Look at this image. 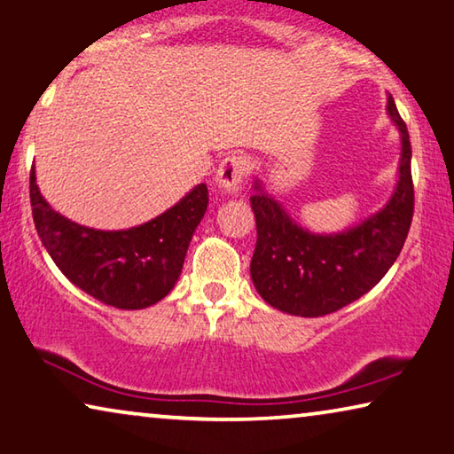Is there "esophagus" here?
Returning a JSON list of instances; mask_svg holds the SVG:
<instances>
[{
    "mask_svg": "<svg viewBox=\"0 0 454 454\" xmlns=\"http://www.w3.org/2000/svg\"><path fill=\"white\" fill-rule=\"evenodd\" d=\"M253 168V160L247 154H230L222 165L218 167V173H215V181L218 185L228 193H239L242 184H245L247 175Z\"/></svg>",
    "mask_w": 454,
    "mask_h": 454,
    "instance_id": "34e87169",
    "label": "esophagus"
}]
</instances>
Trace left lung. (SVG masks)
<instances>
[{
	"label": "left lung",
	"mask_w": 454,
	"mask_h": 454,
	"mask_svg": "<svg viewBox=\"0 0 454 454\" xmlns=\"http://www.w3.org/2000/svg\"><path fill=\"white\" fill-rule=\"evenodd\" d=\"M387 114L402 134L400 181L381 212L358 226L338 234L308 232L254 181L250 207L256 247L250 277L269 306L303 317L333 314L373 289L400 256L414 215L411 145L391 96Z\"/></svg>",
	"instance_id": "obj_1"
}]
</instances>
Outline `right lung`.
Segmentation results:
<instances>
[{"label":"right lung","instance_id":"add662e5","mask_svg":"<svg viewBox=\"0 0 454 454\" xmlns=\"http://www.w3.org/2000/svg\"><path fill=\"white\" fill-rule=\"evenodd\" d=\"M30 204L46 253L73 286L106 306L142 309L160 301L177 283L189 242L206 214L207 187H193L146 224L106 232L54 212L40 195L32 167Z\"/></svg>","mask_w":454,"mask_h":454}]
</instances>
